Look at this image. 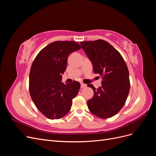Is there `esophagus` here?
I'll return each mask as SVG.
<instances>
[{
  "instance_id": "obj_1",
  "label": "esophagus",
  "mask_w": 156,
  "mask_h": 156,
  "mask_svg": "<svg viewBox=\"0 0 156 156\" xmlns=\"http://www.w3.org/2000/svg\"><path fill=\"white\" fill-rule=\"evenodd\" d=\"M86 87H87V84H84V83H81V88H85Z\"/></svg>"
}]
</instances>
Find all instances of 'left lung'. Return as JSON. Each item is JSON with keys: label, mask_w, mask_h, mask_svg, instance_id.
<instances>
[{"label": "left lung", "mask_w": 156, "mask_h": 156, "mask_svg": "<svg viewBox=\"0 0 156 156\" xmlns=\"http://www.w3.org/2000/svg\"><path fill=\"white\" fill-rule=\"evenodd\" d=\"M82 49L92 62L94 72L102 77V85L92 84L94 97L87 105L92 114L101 119L116 115L123 107L130 89L129 71L120 53L103 40L81 41Z\"/></svg>", "instance_id": "left-lung-1"}]
</instances>
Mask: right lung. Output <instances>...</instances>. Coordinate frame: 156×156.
<instances>
[{"mask_svg":"<svg viewBox=\"0 0 156 156\" xmlns=\"http://www.w3.org/2000/svg\"><path fill=\"white\" fill-rule=\"evenodd\" d=\"M81 48L73 41L52 42L40 51L32 64L31 98L37 109L51 120L60 119L66 115L79 92V82L64 84L62 74L66 69L69 55Z\"/></svg>","mask_w":156,"mask_h":156,"instance_id":"1","label":"right lung"}]
</instances>
